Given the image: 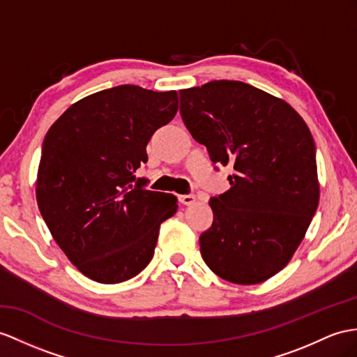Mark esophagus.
I'll use <instances>...</instances> for the list:
<instances>
[{
  "mask_svg": "<svg viewBox=\"0 0 357 357\" xmlns=\"http://www.w3.org/2000/svg\"><path fill=\"white\" fill-rule=\"evenodd\" d=\"M178 202L183 206H190L195 203V195L192 194H186V195H178Z\"/></svg>",
  "mask_w": 357,
  "mask_h": 357,
  "instance_id": "1",
  "label": "esophagus"
}]
</instances>
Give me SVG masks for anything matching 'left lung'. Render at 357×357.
Instances as JSON below:
<instances>
[{"instance_id": "obj_1", "label": "left lung", "mask_w": 357, "mask_h": 357, "mask_svg": "<svg viewBox=\"0 0 357 357\" xmlns=\"http://www.w3.org/2000/svg\"><path fill=\"white\" fill-rule=\"evenodd\" d=\"M178 93L190 135L215 165L233 168L231 188L208 199L213 222L199 236L202 257L227 282H264L289 262L317 212L314 137L288 102L247 83L215 80Z\"/></svg>"}]
</instances>
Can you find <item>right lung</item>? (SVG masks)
I'll list each match as a JSON object with an SVG mask.
<instances>
[{
    "instance_id": "add662e5",
    "label": "right lung",
    "mask_w": 357,
    "mask_h": 357,
    "mask_svg": "<svg viewBox=\"0 0 357 357\" xmlns=\"http://www.w3.org/2000/svg\"><path fill=\"white\" fill-rule=\"evenodd\" d=\"M176 91L135 84L92 93L51 126L42 144L36 198L68 259L100 283H121L150 264L172 194L149 190L135 172L146 144L176 116Z\"/></svg>"
}]
</instances>
